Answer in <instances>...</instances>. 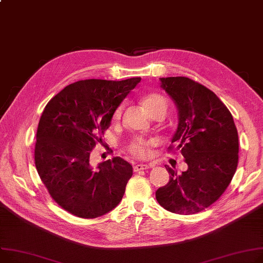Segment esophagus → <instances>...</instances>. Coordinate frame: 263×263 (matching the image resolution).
Returning a JSON list of instances; mask_svg holds the SVG:
<instances>
[{"label":"esophagus","instance_id":"34e87169","mask_svg":"<svg viewBox=\"0 0 263 263\" xmlns=\"http://www.w3.org/2000/svg\"><path fill=\"white\" fill-rule=\"evenodd\" d=\"M154 165L152 164H137L134 166V171H139V170H145V169H149V168H152Z\"/></svg>","mask_w":263,"mask_h":263}]
</instances>
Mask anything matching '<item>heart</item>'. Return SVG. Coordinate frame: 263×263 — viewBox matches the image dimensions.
<instances>
[{"label":"heart","instance_id":"b5f03b06","mask_svg":"<svg viewBox=\"0 0 263 263\" xmlns=\"http://www.w3.org/2000/svg\"><path fill=\"white\" fill-rule=\"evenodd\" d=\"M144 106L147 109V111L151 114L153 111L160 108L167 109V102L162 95L151 93L145 97ZM122 109H124V106H122V104H120V106H118L115 109L112 116L113 121H118L120 119L122 114ZM149 146H150L149 141H146V139L142 137H136L130 144L129 149H130V152L137 157H147L149 155Z\"/></svg>","mask_w":263,"mask_h":263}]
</instances>
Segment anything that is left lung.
<instances>
[{
  "instance_id": "1",
  "label": "left lung",
  "mask_w": 263,
  "mask_h": 263,
  "mask_svg": "<svg viewBox=\"0 0 263 263\" xmlns=\"http://www.w3.org/2000/svg\"><path fill=\"white\" fill-rule=\"evenodd\" d=\"M160 80L178 109L179 125L171 144L181 150L188 168L179 174L165 165L170 179L155 197L171 213L197 214L215 203L234 177L239 152L237 128L229 109L206 86L187 77Z\"/></svg>"
}]
</instances>
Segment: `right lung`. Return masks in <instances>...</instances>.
Returning <instances> with one entry per match:
<instances>
[{
    "label": "right lung",
    "mask_w": 263,
    "mask_h": 263,
    "mask_svg": "<svg viewBox=\"0 0 263 263\" xmlns=\"http://www.w3.org/2000/svg\"><path fill=\"white\" fill-rule=\"evenodd\" d=\"M139 81L141 77L80 80L46 104L37 130L34 164L50 197L74 216H103L124 197L132 166L114 157L94 168L90 153L110 127L115 109Z\"/></svg>",
    "instance_id": "1"
}]
</instances>
